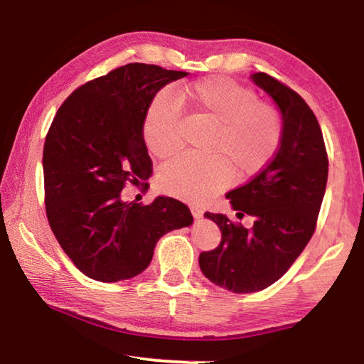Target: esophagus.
Returning <instances> with one entry per match:
<instances>
[{"instance_id": "34e87169", "label": "esophagus", "mask_w": 364, "mask_h": 364, "mask_svg": "<svg viewBox=\"0 0 364 364\" xmlns=\"http://www.w3.org/2000/svg\"><path fill=\"white\" fill-rule=\"evenodd\" d=\"M191 213H193L194 218L202 217V210H200V208H197V207H191Z\"/></svg>"}]
</instances>
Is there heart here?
Instances as JSON below:
<instances>
[{
	"instance_id": "obj_1",
	"label": "heart",
	"mask_w": 364,
	"mask_h": 364,
	"mask_svg": "<svg viewBox=\"0 0 364 364\" xmlns=\"http://www.w3.org/2000/svg\"><path fill=\"white\" fill-rule=\"evenodd\" d=\"M180 97L193 112L213 123L205 157L184 156L165 164L159 183L165 193L194 202L228 186L232 173L237 178L257 175L278 152L284 123L278 107L260 101L249 86L226 77H210L180 90ZM181 106L178 97L162 90L152 97L143 117V139L159 159L180 149Z\"/></svg>"
}]
</instances>
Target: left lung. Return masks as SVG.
<instances>
[{"mask_svg":"<svg viewBox=\"0 0 364 364\" xmlns=\"http://www.w3.org/2000/svg\"><path fill=\"white\" fill-rule=\"evenodd\" d=\"M252 80L281 109V146L267 167L226 194L236 217L250 215L254 225L205 212L218 225L221 241L199 257L205 278L236 294L263 291L297 260L316 230L329 170L321 127L304 97L268 73H254Z\"/></svg>","mask_w":364,"mask_h":364,"instance_id":"1","label":"left lung"}]
</instances>
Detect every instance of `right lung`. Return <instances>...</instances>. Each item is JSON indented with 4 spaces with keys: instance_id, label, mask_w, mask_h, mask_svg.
I'll use <instances>...</instances> for the list:
<instances>
[{
    "instance_id": "add662e5",
    "label": "right lung",
    "mask_w": 364,
    "mask_h": 364,
    "mask_svg": "<svg viewBox=\"0 0 364 364\" xmlns=\"http://www.w3.org/2000/svg\"><path fill=\"white\" fill-rule=\"evenodd\" d=\"M186 72L132 63L77 88L59 107L43 149L45 205L63 250L85 276L130 279L149 267L164 234L193 223L183 202H123L152 173L143 117L160 88Z\"/></svg>"
}]
</instances>
